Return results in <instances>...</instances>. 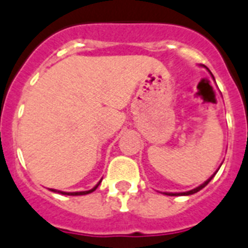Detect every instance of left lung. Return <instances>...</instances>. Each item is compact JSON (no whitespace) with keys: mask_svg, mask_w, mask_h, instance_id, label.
<instances>
[{"mask_svg":"<svg viewBox=\"0 0 248 248\" xmlns=\"http://www.w3.org/2000/svg\"><path fill=\"white\" fill-rule=\"evenodd\" d=\"M217 172H218V170H217ZM217 172L214 173V174H213V176L210 177V178H209L208 181H205L204 183H202V185H200V186L199 187H196V188H194V190H191V191H187V192H178V194H170V192H163V194L164 195H168V196H187V195H192V194H196L197 191H200L201 188H204L205 186H206V185H208L209 182H210L211 180H213V177L215 176V174H217Z\"/></svg>","mask_w":248,"mask_h":248,"instance_id":"left-lung-1","label":"left lung"}]
</instances>
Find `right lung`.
<instances>
[{
  "label": "right lung",
  "instance_id": "add662e5",
  "mask_svg": "<svg viewBox=\"0 0 248 248\" xmlns=\"http://www.w3.org/2000/svg\"><path fill=\"white\" fill-rule=\"evenodd\" d=\"M99 183H98V185H96V186L94 187V188H92V190H89V191H81V192H62V191H58V192H60V194H62V195H68V196H78V195H88V194H90V192H93V191H95L96 187L99 186ZM51 191L56 192V190H53V188H51Z\"/></svg>",
  "mask_w": 248,
  "mask_h": 248
}]
</instances>
